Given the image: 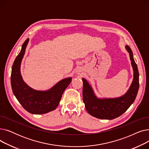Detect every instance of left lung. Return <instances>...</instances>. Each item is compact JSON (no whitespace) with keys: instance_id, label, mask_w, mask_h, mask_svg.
Here are the masks:
<instances>
[{"instance_id":"left-lung-1","label":"left lung","mask_w":149,"mask_h":149,"mask_svg":"<svg viewBox=\"0 0 149 149\" xmlns=\"http://www.w3.org/2000/svg\"><path fill=\"white\" fill-rule=\"evenodd\" d=\"M134 71V79L130 88L123 95L116 98H98L91 85L82 79L83 100L88 112L92 116L102 120H113L121 116L134 102L139 89V72L130 48L126 45Z\"/></svg>"}]
</instances>
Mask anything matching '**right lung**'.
Returning <instances> with one entry per match:
<instances>
[{"mask_svg":"<svg viewBox=\"0 0 149 149\" xmlns=\"http://www.w3.org/2000/svg\"><path fill=\"white\" fill-rule=\"evenodd\" d=\"M28 42L29 38H27L14 61L11 75V88L14 95L26 111L33 114H44L57 107L63 93L71 82L72 78L62 79L46 91H37L29 87L23 81L20 72L21 63Z\"/></svg>","mask_w":149,"mask_h":149,"instance_id":"right-lung-1","label":"right lung"}]
</instances>
